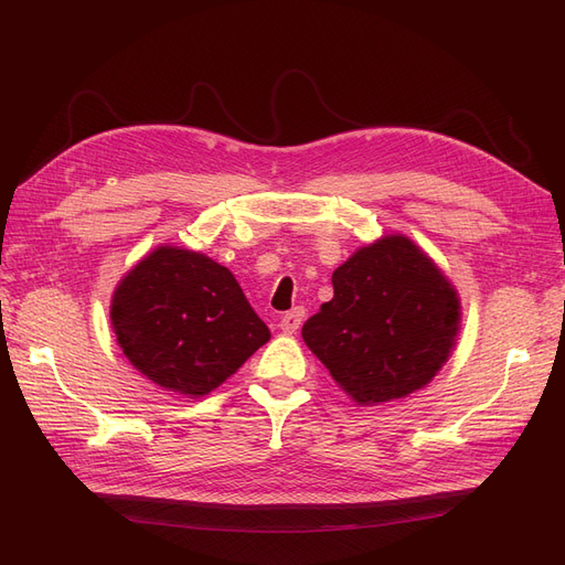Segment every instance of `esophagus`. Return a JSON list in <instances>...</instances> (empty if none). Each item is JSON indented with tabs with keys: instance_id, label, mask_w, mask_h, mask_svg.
<instances>
[{
	"instance_id": "1",
	"label": "esophagus",
	"mask_w": 565,
	"mask_h": 565,
	"mask_svg": "<svg viewBox=\"0 0 565 565\" xmlns=\"http://www.w3.org/2000/svg\"><path fill=\"white\" fill-rule=\"evenodd\" d=\"M301 320H303V309L289 311V313H285V316L280 318V330H282L285 334H295V332L299 330Z\"/></svg>"
}]
</instances>
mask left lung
Wrapping results in <instances>:
<instances>
[{
	"label": "left lung",
	"mask_w": 565,
	"mask_h": 565,
	"mask_svg": "<svg viewBox=\"0 0 565 565\" xmlns=\"http://www.w3.org/2000/svg\"><path fill=\"white\" fill-rule=\"evenodd\" d=\"M334 297L301 337L361 405L403 398L434 380L459 330V299L413 241L388 235L332 273Z\"/></svg>",
	"instance_id": "8db88e82"
}]
</instances>
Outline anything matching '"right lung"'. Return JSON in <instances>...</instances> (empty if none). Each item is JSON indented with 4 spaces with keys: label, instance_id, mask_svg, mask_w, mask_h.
<instances>
[{
    "label": "right lung",
    "instance_id": "add662e5",
    "mask_svg": "<svg viewBox=\"0 0 565 565\" xmlns=\"http://www.w3.org/2000/svg\"><path fill=\"white\" fill-rule=\"evenodd\" d=\"M110 320L129 363L183 396L214 391L270 339L233 273L179 247H160L127 273Z\"/></svg>",
    "mask_w": 565,
    "mask_h": 565
}]
</instances>
